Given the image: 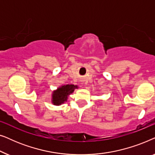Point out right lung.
I'll list each match as a JSON object with an SVG mask.
<instances>
[{
    "mask_svg": "<svg viewBox=\"0 0 155 155\" xmlns=\"http://www.w3.org/2000/svg\"><path fill=\"white\" fill-rule=\"evenodd\" d=\"M75 88H78V86L74 84H67L58 88L56 91L54 92V94L52 95L53 104L54 105H60L63 104L67 100L68 95L73 93Z\"/></svg>",
    "mask_w": 155,
    "mask_h": 155,
    "instance_id": "add662e5",
    "label": "right lung"
}]
</instances>
